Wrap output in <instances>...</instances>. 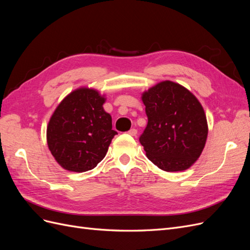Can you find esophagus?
<instances>
[{"label":"esophagus","mask_w":250,"mask_h":250,"mask_svg":"<svg viewBox=\"0 0 250 250\" xmlns=\"http://www.w3.org/2000/svg\"><path fill=\"white\" fill-rule=\"evenodd\" d=\"M128 133H129L130 135H132V137H135V135L138 134V130L135 129V128H132V129H130L129 131H128Z\"/></svg>","instance_id":"esophagus-1"}]
</instances>
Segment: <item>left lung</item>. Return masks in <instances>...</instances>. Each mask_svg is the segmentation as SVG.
<instances>
[{
  "label": "left lung",
  "mask_w": 250,
  "mask_h": 250,
  "mask_svg": "<svg viewBox=\"0 0 250 250\" xmlns=\"http://www.w3.org/2000/svg\"><path fill=\"white\" fill-rule=\"evenodd\" d=\"M148 124L140 137L146 155L167 172L184 171L206 146L208 122L202 105L190 90L162 81L142 95Z\"/></svg>",
  "instance_id": "8db88e82"
}]
</instances>
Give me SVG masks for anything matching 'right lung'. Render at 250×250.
Listing matches in <instances>:
<instances>
[{"instance_id":"add662e5","label":"right lung","mask_w":250,"mask_h":250,"mask_svg":"<svg viewBox=\"0 0 250 250\" xmlns=\"http://www.w3.org/2000/svg\"><path fill=\"white\" fill-rule=\"evenodd\" d=\"M104 96L80 87L59 103L49 121L47 143L52 155L71 172L94 169L106 155L117 133L111 117L104 110Z\"/></svg>"}]
</instances>
